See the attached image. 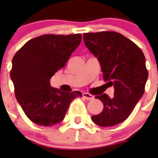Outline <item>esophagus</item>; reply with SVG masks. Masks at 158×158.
<instances>
[{
	"mask_svg": "<svg viewBox=\"0 0 158 158\" xmlns=\"http://www.w3.org/2000/svg\"><path fill=\"white\" fill-rule=\"evenodd\" d=\"M83 97L87 100V101H90V100L94 99V96L89 94V93H83Z\"/></svg>",
	"mask_w": 158,
	"mask_h": 158,
	"instance_id": "34e87169",
	"label": "esophagus"
}]
</instances>
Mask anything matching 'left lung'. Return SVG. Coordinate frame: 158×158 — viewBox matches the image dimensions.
I'll use <instances>...</instances> for the list:
<instances>
[{"mask_svg":"<svg viewBox=\"0 0 158 158\" xmlns=\"http://www.w3.org/2000/svg\"><path fill=\"white\" fill-rule=\"evenodd\" d=\"M83 36L86 47L99 61L104 80L114 87L113 97L106 94L96 96L104 107L91 119L102 127L117 125L128 118L144 94L148 78L145 56L119 33H86Z\"/></svg>","mask_w":158,"mask_h":158,"instance_id":"1","label":"left lung"}]
</instances>
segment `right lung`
Masks as SVG:
<instances>
[{
    "instance_id": "obj_1",
    "label": "right lung",
    "mask_w": 158,
    "mask_h": 158,
    "mask_svg": "<svg viewBox=\"0 0 158 158\" xmlns=\"http://www.w3.org/2000/svg\"><path fill=\"white\" fill-rule=\"evenodd\" d=\"M81 42V35H44L30 40L12 58L10 77L22 109L33 123L52 126L63 120L79 91L64 92L51 86L50 79L63 68Z\"/></svg>"
}]
</instances>
